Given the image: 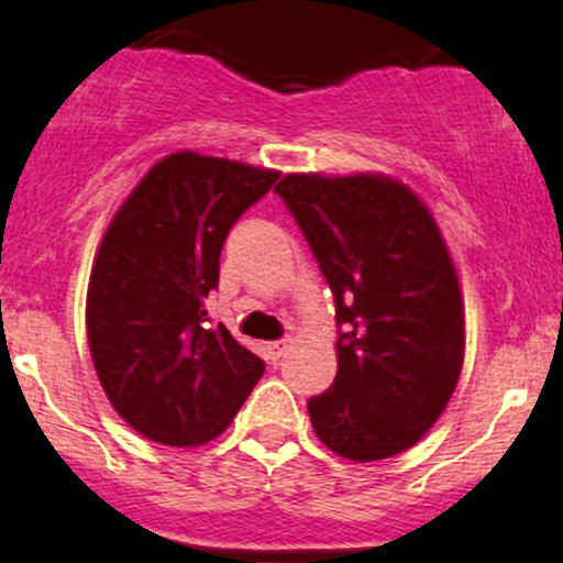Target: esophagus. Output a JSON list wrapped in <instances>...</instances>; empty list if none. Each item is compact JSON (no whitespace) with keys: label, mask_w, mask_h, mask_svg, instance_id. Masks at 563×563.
<instances>
[{"label":"esophagus","mask_w":563,"mask_h":563,"mask_svg":"<svg viewBox=\"0 0 563 563\" xmlns=\"http://www.w3.org/2000/svg\"><path fill=\"white\" fill-rule=\"evenodd\" d=\"M286 349H288V341H269V344H267L269 360H273V363H277V360L283 357V352H286Z\"/></svg>","instance_id":"34e87169"}]
</instances>
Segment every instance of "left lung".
<instances>
[{
	"mask_svg": "<svg viewBox=\"0 0 563 563\" xmlns=\"http://www.w3.org/2000/svg\"><path fill=\"white\" fill-rule=\"evenodd\" d=\"M335 299L339 371L307 402L314 434L371 463L421 442L448 407L466 352L455 264L434 217L386 174H286L275 187Z\"/></svg>",
	"mask_w": 563,
	"mask_h": 563,
	"instance_id": "obj_1",
	"label": "left lung"
}]
</instances>
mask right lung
<instances>
[{"label": "right lung", "instance_id": "obj_1", "mask_svg": "<svg viewBox=\"0 0 563 563\" xmlns=\"http://www.w3.org/2000/svg\"><path fill=\"white\" fill-rule=\"evenodd\" d=\"M280 172L179 151L161 158L115 211L87 288V339L102 391L124 421L169 448L222 434L264 363L206 299L238 217Z\"/></svg>", "mask_w": 563, "mask_h": 563}]
</instances>
